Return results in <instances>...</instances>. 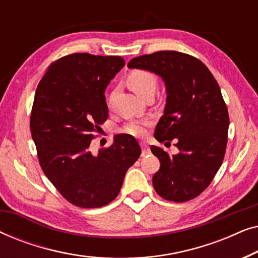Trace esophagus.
Instances as JSON below:
<instances>
[{"instance_id":"34e87169","label":"esophagus","mask_w":258,"mask_h":258,"mask_svg":"<svg viewBox=\"0 0 258 258\" xmlns=\"http://www.w3.org/2000/svg\"><path fill=\"white\" fill-rule=\"evenodd\" d=\"M141 148H142V155H148L150 153V149H149V146L146 142H141Z\"/></svg>"}]
</instances>
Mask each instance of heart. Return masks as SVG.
I'll use <instances>...</instances> for the list:
<instances>
[{
  "label": "heart",
  "instance_id": "obj_1",
  "mask_svg": "<svg viewBox=\"0 0 258 258\" xmlns=\"http://www.w3.org/2000/svg\"><path fill=\"white\" fill-rule=\"evenodd\" d=\"M128 84L133 91H135L139 96H142L147 91L156 89L157 80L153 73L147 70H134L128 76ZM147 124L148 122H130L123 128V132L134 136H142L146 133Z\"/></svg>",
  "mask_w": 258,
  "mask_h": 258
}]
</instances>
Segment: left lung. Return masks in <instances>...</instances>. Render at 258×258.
Here are the masks:
<instances>
[{
  "instance_id": "1",
  "label": "left lung",
  "mask_w": 258,
  "mask_h": 258,
  "mask_svg": "<svg viewBox=\"0 0 258 258\" xmlns=\"http://www.w3.org/2000/svg\"><path fill=\"white\" fill-rule=\"evenodd\" d=\"M163 80L167 102L155 128V139L178 154L169 155L151 146L161 167L153 185L164 200L185 202L204 191L223 162L228 142L229 115L218 83L200 59L164 50L142 55L128 63Z\"/></svg>"
}]
</instances>
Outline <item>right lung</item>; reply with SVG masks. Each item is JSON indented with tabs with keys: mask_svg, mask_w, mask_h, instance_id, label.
<instances>
[{
	"mask_svg": "<svg viewBox=\"0 0 258 258\" xmlns=\"http://www.w3.org/2000/svg\"><path fill=\"white\" fill-rule=\"evenodd\" d=\"M124 64L119 56H64L50 64L35 93L30 130L40 165L76 207L100 208L114 201L141 155L128 134L116 135L96 155L89 150L94 134L108 118L105 88Z\"/></svg>",
	"mask_w": 258,
	"mask_h": 258,
	"instance_id": "obj_1",
	"label": "right lung"
}]
</instances>
